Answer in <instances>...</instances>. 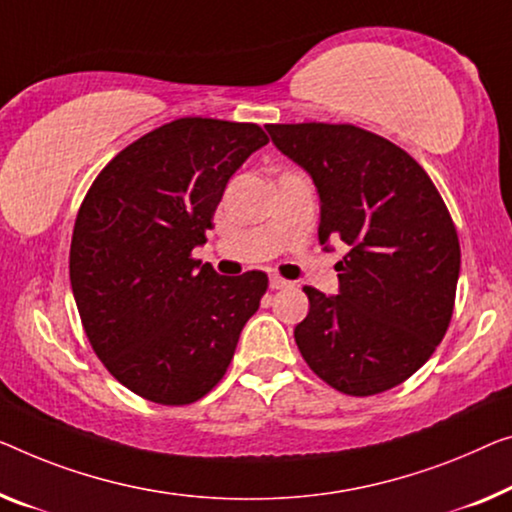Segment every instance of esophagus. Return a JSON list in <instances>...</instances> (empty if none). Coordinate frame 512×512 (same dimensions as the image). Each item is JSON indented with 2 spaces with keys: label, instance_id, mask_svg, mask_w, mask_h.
Wrapping results in <instances>:
<instances>
[{
  "label": "esophagus",
  "instance_id": "obj_1",
  "mask_svg": "<svg viewBox=\"0 0 512 512\" xmlns=\"http://www.w3.org/2000/svg\"><path fill=\"white\" fill-rule=\"evenodd\" d=\"M289 285H292V282L285 280V278H280V276H271V280H269V287L271 289H285Z\"/></svg>",
  "mask_w": 512,
  "mask_h": 512
}]
</instances>
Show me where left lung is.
<instances>
[{
    "mask_svg": "<svg viewBox=\"0 0 512 512\" xmlns=\"http://www.w3.org/2000/svg\"><path fill=\"white\" fill-rule=\"evenodd\" d=\"M319 193V243L340 239V294H308L296 345L335 391L368 398L434 354L453 317L460 241L427 172L398 144L352 124H269Z\"/></svg>",
    "mask_w": 512,
    "mask_h": 512,
    "instance_id": "8db88e82",
    "label": "left lung"
}]
</instances>
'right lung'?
Returning a JSON list of instances; mask_svg holds the SVG:
<instances>
[{
    "mask_svg": "<svg viewBox=\"0 0 512 512\" xmlns=\"http://www.w3.org/2000/svg\"><path fill=\"white\" fill-rule=\"evenodd\" d=\"M266 142L257 124L174 119L119 151L80 204L75 305L96 356L144 400L204 398L269 287L262 271L218 276L193 259L227 181Z\"/></svg>",
    "mask_w": 512,
    "mask_h": 512,
    "instance_id": "right-lung-1",
    "label": "right lung"
}]
</instances>
